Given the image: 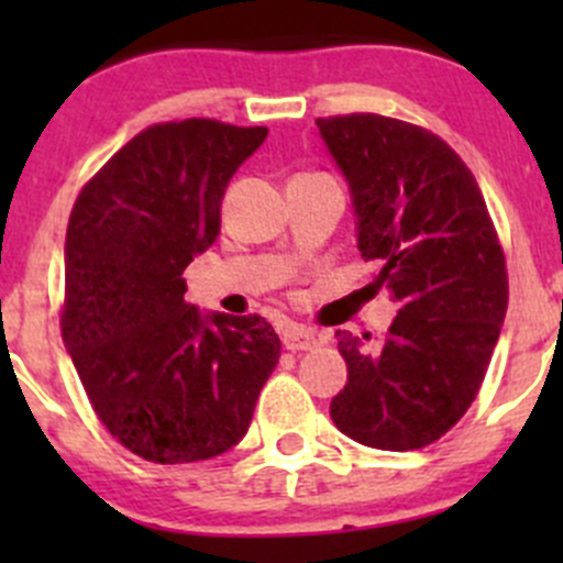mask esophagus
I'll list each match as a JSON object with an SVG mask.
<instances>
[{
	"label": "esophagus",
	"mask_w": 563,
	"mask_h": 563,
	"mask_svg": "<svg viewBox=\"0 0 563 563\" xmlns=\"http://www.w3.org/2000/svg\"><path fill=\"white\" fill-rule=\"evenodd\" d=\"M283 345H286L288 351H313L321 345V338H318L316 332H310V329L288 327L286 332H283Z\"/></svg>",
	"instance_id": "esophagus-1"
}]
</instances>
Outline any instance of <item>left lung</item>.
<instances>
[{
    "label": "left lung",
    "instance_id": "obj_1",
    "mask_svg": "<svg viewBox=\"0 0 563 563\" xmlns=\"http://www.w3.org/2000/svg\"><path fill=\"white\" fill-rule=\"evenodd\" d=\"M316 124L349 179L362 258L400 308L378 351L340 334L349 384L329 413L373 450H422L485 382L507 316V258L474 174L444 139L382 113Z\"/></svg>",
    "mask_w": 563,
    "mask_h": 563
}]
</instances>
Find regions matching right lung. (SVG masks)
I'll use <instances>...</instances> for the list:
<instances>
[{"instance_id":"add662e5","label":"right lung","mask_w":563,"mask_h":563,"mask_svg":"<svg viewBox=\"0 0 563 563\" xmlns=\"http://www.w3.org/2000/svg\"><path fill=\"white\" fill-rule=\"evenodd\" d=\"M266 128L181 119L141 130L78 192L62 340L108 433L150 463L240 444L280 338L261 316H201L181 272L220 234V201Z\"/></svg>"}]
</instances>
